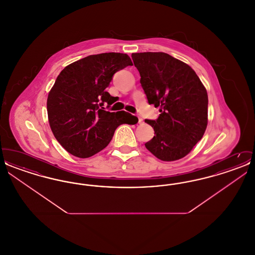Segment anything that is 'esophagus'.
Here are the masks:
<instances>
[{
  "instance_id": "1",
  "label": "esophagus",
  "mask_w": 255,
  "mask_h": 255,
  "mask_svg": "<svg viewBox=\"0 0 255 255\" xmlns=\"http://www.w3.org/2000/svg\"><path fill=\"white\" fill-rule=\"evenodd\" d=\"M142 122H143V120H142L141 118H139V117H138V123H139V124H141Z\"/></svg>"
}]
</instances>
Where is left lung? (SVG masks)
Here are the masks:
<instances>
[{
    "instance_id": "left-lung-1",
    "label": "left lung",
    "mask_w": 255,
    "mask_h": 255,
    "mask_svg": "<svg viewBox=\"0 0 255 255\" xmlns=\"http://www.w3.org/2000/svg\"><path fill=\"white\" fill-rule=\"evenodd\" d=\"M149 104L159 108L155 131L145 147L157 158L173 161L185 157L203 137L208 97L193 69L164 52L132 53Z\"/></svg>"
}]
</instances>
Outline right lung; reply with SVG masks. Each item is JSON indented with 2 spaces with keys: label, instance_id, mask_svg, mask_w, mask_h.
Instances as JSON below:
<instances>
[{
  "label": "right lung",
  "instance_id": "1",
  "mask_svg": "<svg viewBox=\"0 0 255 255\" xmlns=\"http://www.w3.org/2000/svg\"><path fill=\"white\" fill-rule=\"evenodd\" d=\"M132 65L125 53H100L73 62L57 76L47 101L49 126L70 154L92 157L109 144L120 125L137 122L125 111L104 110L116 102L106 91L114 74Z\"/></svg>",
  "mask_w": 255,
  "mask_h": 255
}]
</instances>
